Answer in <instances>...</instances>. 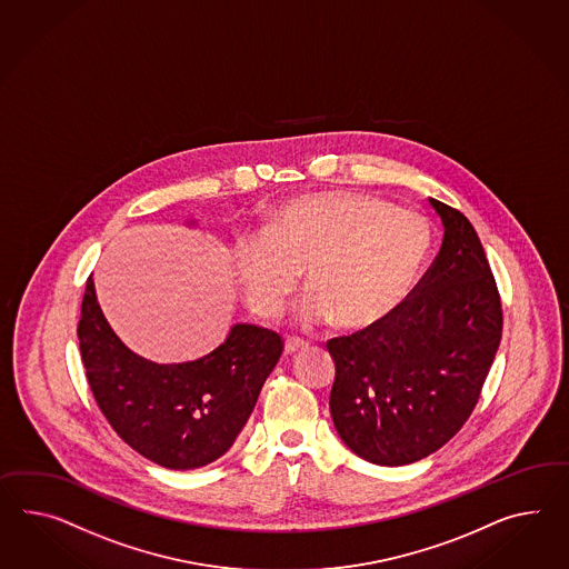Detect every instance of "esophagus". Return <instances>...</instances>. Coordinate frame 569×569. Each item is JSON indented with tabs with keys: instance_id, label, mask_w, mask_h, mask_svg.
Here are the masks:
<instances>
[{
	"instance_id": "34e87169",
	"label": "esophagus",
	"mask_w": 569,
	"mask_h": 569,
	"mask_svg": "<svg viewBox=\"0 0 569 569\" xmlns=\"http://www.w3.org/2000/svg\"><path fill=\"white\" fill-rule=\"evenodd\" d=\"M309 345H307L306 340H299V338H289L287 342H284V352L287 355H295V352H301V350H306Z\"/></svg>"
}]
</instances>
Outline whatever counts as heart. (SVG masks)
<instances>
[{
    "mask_svg": "<svg viewBox=\"0 0 569 569\" xmlns=\"http://www.w3.org/2000/svg\"><path fill=\"white\" fill-rule=\"evenodd\" d=\"M431 248L433 229L421 212L357 191H321L278 206L262 234L237 239L233 270L258 318L280 313L303 270L311 291L295 311L301 326L338 320L367 332L407 306Z\"/></svg>",
    "mask_w": 569,
    "mask_h": 569,
    "instance_id": "1",
    "label": "heart"
}]
</instances>
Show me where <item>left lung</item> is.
Returning <instances> with one entry per match:
<instances>
[{"mask_svg": "<svg viewBox=\"0 0 569 569\" xmlns=\"http://www.w3.org/2000/svg\"><path fill=\"white\" fill-rule=\"evenodd\" d=\"M443 224L412 299L376 330L332 338L330 412L352 452L405 467L438 452L467 422L501 340V303L470 220L429 198Z\"/></svg>", "mask_w": 569, "mask_h": 569, "instance_id": "obj_1", "label": "left lung"}]
</instances>
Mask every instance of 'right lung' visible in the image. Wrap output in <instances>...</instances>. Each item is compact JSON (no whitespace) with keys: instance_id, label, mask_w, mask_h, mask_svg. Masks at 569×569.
<instances>
[{"instance_id":"obj_1","label":"right lung","mask_w":569,"mask_h":569,"mask_svg":"<svg viewBox=\"0 0 569 569\" xmlns=\"http://www.w3.org/2000/svg\"><path fill=\"white\" fill-rule=\"evenodd\" d=\"M78 338L90 390L117 436L171 470L206 467L233 446L282 352L277 332L234 323L224 342L196 361H148L109 326L92 277Z\"/></svg>"}]
</instances>
